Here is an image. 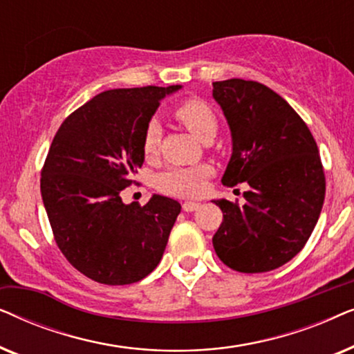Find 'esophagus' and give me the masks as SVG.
I'll return each instance as SVG.
<instances>
[{
  "label": "esophagus",
  "mask_w": 354,
  "mask_h": 354,
  "mask_svg": "<svg viewBox=\"0 0 354 354\" xmlns=\"http://www.w3.org/2000/svg\"><path fill=\"white\" fill-rule=\"evenodd\" d=\"M201 206V203H196V201H185L183 203V211L185 212H192V211H196L198 207Z\"/></svg>",
  "instance_id": "esophagus-1"
}]
</instances>
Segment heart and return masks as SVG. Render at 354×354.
Wrapping results in <instances>:
<instances>
[{
  "label": "heart",
  "instance_id": "1",
  "mask_svg": "<svg viewBox=\"0 0 354 354\" xmlns=\"http://www.w3.org/2000/svg\"><path fill=\"white\" fill-rule=\"evenodd\" d=\"M176 118L195 135L198 140L205 142L214 138L217 132V118L214 111L206 101L188 98L178 103L174 109ZM161 143V127L156 120L147 125L143 135V153L147 158L156 156ZM207 176V167H172L159 174L156 185L161 192L174 196H195L203 190V182Z\"/></svg>",
  "mask_w": 354,
  "mask_h": 354
}]
</instances>
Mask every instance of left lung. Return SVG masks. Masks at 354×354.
<instances>
[{"label": "left lung", "mask_w": 354, "mask_h": 354, "mask_svg": "<svg viewBox=\"0 0 354 354\" xmlns=\"http://www.w3.org/2000/svg\"><path fill=\"white\" fill-rule=\"evenodd\" d=\"M212 98L232 135L222 183L250 185L241 207L212 200L224 214L212 245L230 269L268 272L301 251L321 216L326 177L316 140L292 106L258 82H214Z\"/></svg>", "instance_id": "obj_1"}]
</instances>
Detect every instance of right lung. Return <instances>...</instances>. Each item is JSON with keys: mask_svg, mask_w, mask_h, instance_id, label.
I'll list each match as a JSON object with an SVG mask.
<instances>
[{"mask_svg": "<svg viewBox=\"0 0 354 354\" xmlns=\"http://www.w3.org/2000/svg\"><path fill=\"white\" fill-rule=\"evenodd\" d=\"M182 85L118 88L74 111L55 135L41 198L56 243L95 282L127 285L153 272L180 203L153 195L125 205L120 192L145 161L143 135L161 100Z\"/></svg>", "mask_w": 354, "mask_h": 354, "instance_id": "right-lung-1", "label": "right lung"}]
</instances>
